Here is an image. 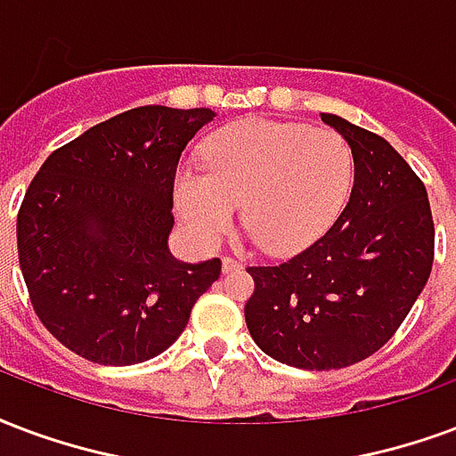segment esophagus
Masks as SVG:
<instances>
[{"label":"esophagus","instance_id":"esophagus-1","mask_svg":"<svg viewBox=\"0 0 456 456\" xmlns=\"http://www.w3.org/2000/svg\"><path fill=\"white\" fill-rule=\"evenodd\" d=\"M239 268H241V263H239L237 258H232V256H224V258H222V271L224 273L239 271Z\"/></svg>","mask_w":456,"mask_h":456}]
</instances>
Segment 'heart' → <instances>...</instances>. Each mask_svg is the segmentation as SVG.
Masks as SVG:
<instances>
[{"label":"heart","instance_id":"obj_1","mask_svg":"<svg viewBox=\"0 0 456 456\" xmlns=\"http://www.w3.org/2000/svg\"><path fill=\"white\" fill-rule=\"evenodd\" d=\"M205 171L178 168L176 205L198 241L222 237L244 202V227L271 254H295L338 219L355 154L336 130L246 118L202 144Z\"/></svg>","mask_w":456,"mask_h":456}]
</instances>
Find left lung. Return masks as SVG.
Returning <instances> with one entry per match:
<instances>
[{
  "instance_id": "1",
  "label": "left lung",
  "mask_w": 456,
  "mask_h": 456,
  "mask_svg": "<svg viewBox=\"0 0 456 456\" xmlns=\"http://www.w3.org/2000/svg\"><path fill=\"white\" fill-rule=\"evenodd\" d=\"M355 154V183L333 227L282 263L248 265L256 346L299 370L355 365L399 331L435 256L428 191L384 137L322 113Z\"/></svg>"
}]
</instances>
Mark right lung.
Listing matches in <instances>:
<instances>
[{
  "label": "right lung",
  "instance_id": "1",
  "mask_svg": "<svg viewBox=\"0 0 456 456\" xmlns=\"http://www.w3.org/2000/svg\"><path fill=\"white\" fill-rule=\"evenodd\" d=\"M210 108L140 106L50 154L16 217L19 263L40 323L99 365L151 360L183 333L222 261L168 254L174 181Z\"/></svg>",
  "mask_w": 456,
  "mask_h": 456
}]
</instances>
